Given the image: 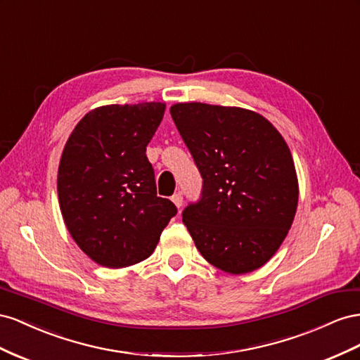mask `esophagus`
I'll list each match as a JSON object with an SVG mask.
<instances>
[{"label": "esophagus", "mask_w": 360, "mask_h": 360, "mask_svg": "<svg viewBox=\"0 0 360 360\" xmlns=\"http://www.w3.org/2000/svg\"><path fill=\"white\" fill-rule=\"evenodd\" d=\"M172 202L174 203V207H176V208H181V207H182V203H184L182 194H181V193H178V194H173V196H172Z\"/></svg>", "instance_id": "1"}]
</instances>
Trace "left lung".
<instances>
[{"label":"left lung","mask_w":360,"mask_h":360,"mask_svg":"<svg viewBox=\"0 0 360 360\" xmlns=\"http://www.w3.org/2000/svg\"><path fill=\"white\" fill-rule=\"evenodd\" d=\"M170 115L203 178L200 202L182 212L198 250L229 274L261 269L288 235L299 203L285 139L241 107L178 102Z\"/></svg>","instance_id":"8db88e82"}]
</instances>
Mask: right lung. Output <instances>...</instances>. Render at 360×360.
I'll use <instances>...</instances> for the list:
<instances>
[{
	"mask_svg": "<svg viewBox=\"0 0 360 360\" xmlns=\"http://www.w3.org/2000/svg\"><path fill=\"white\" fill-rule=\"evenodd\" d=\"M164 102L102 105L81 119L61 152L60 211L78 248L107 269L145 261L176 207L157 196L146 146Z\"/></svg>",
	"mask_w": 360,
	"mask_h": 360,
	"instance_id": "1",
	"label": "right lung"
}]
</instances>
